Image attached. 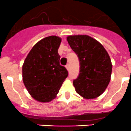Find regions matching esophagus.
Listing matches in <instances>:
<instances>
[{"mask_svg": "<svg viewBox=\"0 0 131 131\" xmlns=\"http://www.w3.org/2000/svg\"><path fill=\"white\" fill-rule=\"evenodd\" d=\"M66 67L67 69H68V71H69V64L66 65Z\"/></svg>", "mask_w": 131, "mask_h": 131, "instance_id": "1", "label": "esophagus"}]
</instances>
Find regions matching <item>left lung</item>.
Wrapping results in <instances>:
<instances>
[{
    "label": "left lung",
    "instance_id": "1",
    "mask_svg": "<svg viewBox=\"0 0 131 131\" xmlns=\"http://www.w3.org/2000/svg\"><path fill=\"white\" fill-rule=\"evenodd\" d=\"M67 40L79 61V73L73 83L76 92L86 99L99 96L110 81V56L100 42L88 35L69 36Z\"/></svg>",
    "mask_w": 131,
    "mask_h": 131
}]
</instances>
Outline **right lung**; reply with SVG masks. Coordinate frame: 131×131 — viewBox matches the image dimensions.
Returning <instances> with one entry per match:
<instances>
[{
  "label": "right lung",
  "mask_w": 131,
  "mask_h": 131,
  "mask_svg": "<svg viewBox=\"0 0 131 131\" xmlns=\"http://www.w3.org/2000/svg\"><path fill=\"white\" fill-rule=\"evenodd\" d=\"M62 39L50 36L32 48L24 61L23 81L31 96L37 101L48 102L58 93L68 71L60 63L58 48Z\"/></svg>",
  "instance_id": "obj_1"
}]
</instances>
